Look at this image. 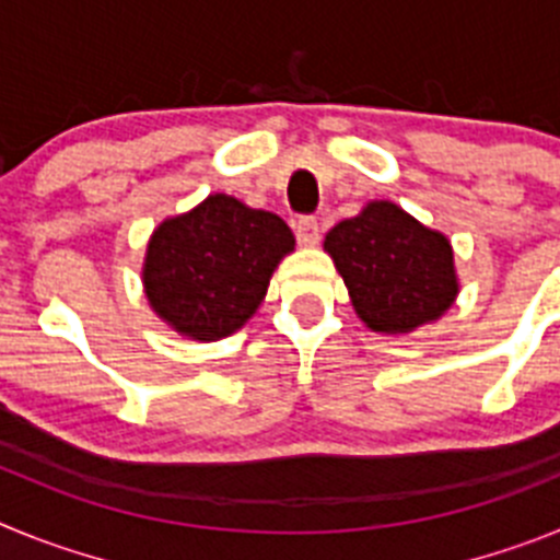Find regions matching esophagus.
<instances>
[{"label":"esophagus","mask_w":560,"mask_h":560,"mask_svg":"<svg viewBox=\"0 0 560 560\" xmlns=\"http://www.w3.org/2000/svg\"><path fill=\"white\" fill-rule=\"evenodd\" d=\"M294 230H296V241H300L303 246L319 244V224H316V219H308V215H305V219L296 221Z\"/></svg>","instance_id":"34e87169"}]
</instances>
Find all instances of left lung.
<instances>
[{
    "label": "left lung",
    "instance_id": "8db88e82",
    "mask_svg": "<svg viewBox=\"0 0 560 560\" xmlns=\"http://www.w3.org/2000/svg\"><path fill=\"white\" fill-rule=\"evenodd\" d=\"M325 252L348 285L355 316L384 336L438 323L459 294L454 249L395 201L361 207L325 235Z\"/></svg>",
    "mask_w": 560,
    "mask_h": 560
}]
</instances>
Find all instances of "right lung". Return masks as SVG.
Returning <instances> with one entry per match:
<instances>
[{
  "label": "right lung",
  "mask_w": 560,
  "mask_h": 560,
  "mask_svg": "<svg viewBox=\"0 0 560 560\" xmlns=\"http://www.w3.org/2000/svg\"><path fill=\"white\" fill-rule=\"evenodd\" d=\"M291 252L294 232L280 215L212 192L151 232L142 289L167 328L219 341L255 316L271 275Z\"/></svg>",
  "instance_id": "right-lung-1"
}]
</instances>
